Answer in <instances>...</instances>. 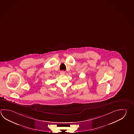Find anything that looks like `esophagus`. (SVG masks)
I'll list each match as a JSON object with an SVG mask.
<instances>
[{"mask_svg": "<svg viewBox=\"0 0 134 134\" xmlns=\"http://www.w3.org/2000/svg\"><path fill=\"white\" fill-rule=\"evenodd\" d=\"M60 74H62V75H63V74H65V71H60Z\"/></svg>", "mask_w": 134, "mask_h": 134, "instance_id": "1", "label": "esophagus"}]
</instances>
